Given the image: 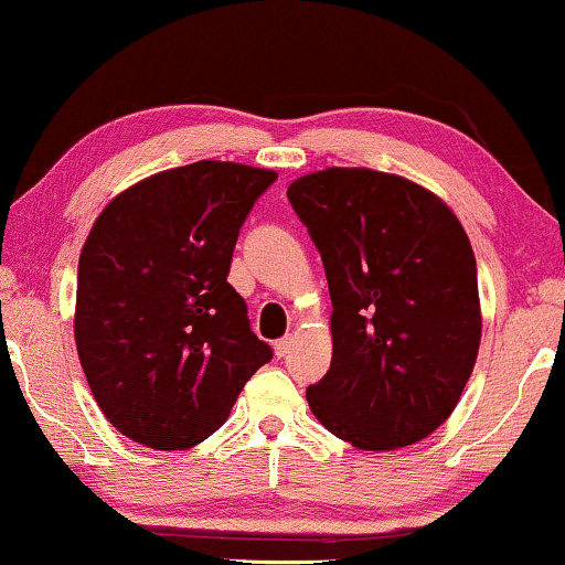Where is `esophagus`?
<instances>
[{
  "mask_svg": "<svg viewBox=\"0 0 565 565\" xmlns=\"http://www.w3.org/2000/svg\"><path fill=\"white\" fill-rule=\"evenodd\" d=\"M290 350H292V337H282V339H277V342H275L277 358H288Z\"/></svg>",
  "mask_w": 565,
  "mask_h": 565,
  "instance_id": "34e87169",
  "label": "esophagus"
}]
</instances>
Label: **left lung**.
<instances>
[{"mask_svg": "<svg viewBox=\"0 0 565 565\" xmlns=\"http://www.w3.org/2000/svg\"><path fill=\"white\" fill-rule=\"evenodd\" d=\"M288 200L331 296V367L306 398L358 450L429 437L473 373L481 300L468 234L435 192L398 174L331 167Z\"/></svg>", "mask_w": 565, "mask_h": 565, "instance_id": "1", "label": "left lung"}]
</instances>
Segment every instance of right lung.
I'll use <instances>...</instances> for the list:
<instances>
[{
    "label": "right lung",
    "instance_id": "right-lung-1",
    "mask_svg": "<svg viewBox=\"0 0 565 565\" xmlns=\"http://www.w3.org/2000/svg\"><path fill=\"white\" fill-rule=\"evenodd\" d=\"M275 180L273 169L203 159L122 190L92 226L76 352L97 406L134 443H203L273 360L226 277L238 228Z\"/></svg>",
    "mask_w": 565,
    "mask_h": 565
}]
</instances>
